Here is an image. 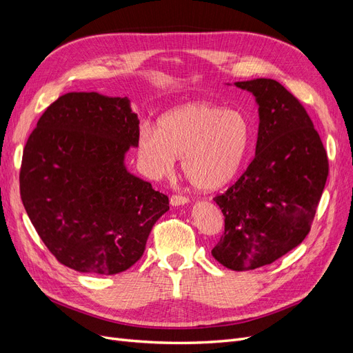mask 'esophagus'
Returning <instances> with one entry per match:
<instances>
[{
	"instance_id": "34e87169",
	"label": "esophagus",
	"mask_w": 353,
	"mask_h": 353,
	"mask_svg": "<svg viewBox=\"0 0 353 353\" xmlns=\"http://www.w3.org/2000/svg\"><path fill=\"white\" fill-rule=\"evenodd\" d=\"M169 201H170V205L176 208V206H184V205H187L188 199H187L185 196H176V194H174V196H170Z\"/></svg>"
}]
</instances>
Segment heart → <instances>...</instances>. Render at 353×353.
Returning a JSON list of instances; mask_svg holds the SVG:
<instances>
[{
  "instance_id": "heart-1",
  "label": "heart",
  "mask_w": 353,
  "mask_h": 353,
  "mask_svg": "<svg viewBox=\"0 0 353 353\" xmlns=\"http://www.w3.org/2000/svg\"><path fill=\"white\" fill-rule=\"evenodd\" d=\"M249 143V123L236 110H222L208 101H193L165 113L157 128L141 126L137 154L150 178L174 170L176 157L188 183L212 191L237 174Z\"/></svg>"
}]
</instances>
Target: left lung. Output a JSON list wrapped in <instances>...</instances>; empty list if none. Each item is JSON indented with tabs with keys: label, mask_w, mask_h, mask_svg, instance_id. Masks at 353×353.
Returning <instances> with one entry per match:
<instances>
[{
	"label": "left lung",
	"mask_w": 353,
	"mask_h": 353,
	"mask_svg": "<svg viewBox=\"0 0 353 353\" xmlns=\"http://www.w3.org/2000/svg\"><path fill=\"white\" fill-rule=\"evenodd\" d=\"M234 85L258 104V141L245 172L213 199L225 232L212 256L228 270L249 271L305 240L325 187L328 159L311 117L280 82L258 78Z\"/></svg>",
	"instance_id": "8db88e82"
}]
</instances>
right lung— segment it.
I'll return each mask as SVG.
<instances>
[{
	"mask_svg": "<svg viewBox=\"0 0 353 353\" xmlns=\"http://www.w3.org/2000/svg\"><path fill=\"white\" fill-rule=\"evenodd\" d=\"M138 132L131 101L99 92L61 95L39 117L23 150L20 196L60 263L113 275L143 256L169 199L126 169Z\"/></svg>",
	"mask_w": 353,
	"mask_h": 353,
	"instance_id": "1",
	"label": "right lung"
}]
</instances>
